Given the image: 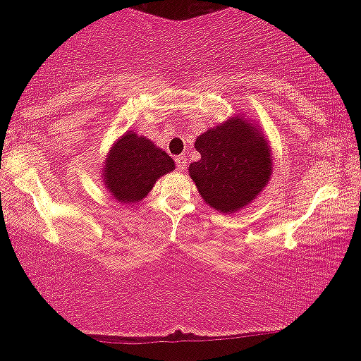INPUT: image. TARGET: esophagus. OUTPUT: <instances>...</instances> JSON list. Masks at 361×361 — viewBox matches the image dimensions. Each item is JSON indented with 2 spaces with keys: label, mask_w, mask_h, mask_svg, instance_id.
<instances>
[{
  "label": "esophagus",
  "mask_w": 361,
  "mask_h": 361,
  "mask_svg": "<svg viewBox=\"0 0 361 361\" xmlns=\"http://www.w3.org/2000/svg\"><path fill=\"white\" fill-rule=\"evenodd\" d=\"M175 161H176V169H178V171H185V168H186V157H185L183 154L176 156Z\"/></svg>",
  "instance_id": "1"
}]
</instances>
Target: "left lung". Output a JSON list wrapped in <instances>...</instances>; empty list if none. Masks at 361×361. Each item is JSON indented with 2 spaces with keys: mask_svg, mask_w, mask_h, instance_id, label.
<instances>
[{
  "mask_svg": "<svg viewBox=\"0 0 361 361\" xmlns=\"http://www.w3.org/2000/svg\"><path fill=\"white\" fill-rule=\"evenodd\" d=\"M200 159L190 164V176L205 204L234 214L258 197L270 181L271 151L258 126L233 117L198 135Z\"/></svg>",
  "mask_w": 361,
  "mask_h": 361,
  "instance_id": "8db88e82",
  "label": "left lung"
}]
</instances>
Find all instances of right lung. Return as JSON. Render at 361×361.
<instances>
[{
    "instance_id": "1",
    "label": "right lung",
    "mask_w": 361,
    "mask_h": 361,
    "mask_svg": "<svg viewBox=\"0 0 361 361\" xmlns=\"http://www.w3.org/2000/svg\"><path fill=\"white\" fill-rule=\"evenodd\" d=\"M175 169V161L151 140L126 132L110 149L103 166V180L111 197L135 204L151 192L157 178Z\"/></svg>"
}]
</instances>
